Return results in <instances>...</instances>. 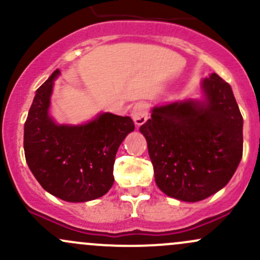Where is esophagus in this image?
<instances>
[{"instance_id":"obj_1","label":"esophagus","mask_w":260,"mask_h":260,"mask_svg":"<svg viewBox=\"0 0 260 260\" xmlns=\"http://www.w3.org/2000/svg\"><path fill=\"white\" fill-rule=\"evenodd\" d=\"M132 118L137 125H142L148 119V107L143 102H138L132 108Z\"/></svg>"}]
</instances>
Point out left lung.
Listing matches in <instances>:
<instances>
[{"label":"left lung","instance_id":"obj_1","mask_svg":"<svg viewBox=\"0 0 260 260\" xmlns=\"http://www.w3.org/2000/svg\"><path fill=\"white\" fill-rule=\"evenodd\" d=\"M202 90L204 101L154 107L139 128L158 187L186 202L226 186L243 154V117L230 84L213 73L204 79Z\"/></svg>","mask_w":260,"mask_h":260}]
</instances>
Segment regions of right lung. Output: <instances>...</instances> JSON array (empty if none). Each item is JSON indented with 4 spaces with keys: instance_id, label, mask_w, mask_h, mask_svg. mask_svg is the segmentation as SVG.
Here are the masks:
<instances>
[{
    "instance_id": "right-lung-1",
    "label": "right lung",
    "mask_w": 260,
    "mask_h": 260,
    "mask_svg": "<svg viewBox=\"0 0 260 260\" xmlns=\"http://www.w3.org/2000/svg\"><path fill=\"white\" fill-rule=\"evenodd\" d=\"M55 70L37 90L24 123V155L44 190L68 202L104 196L113 185L116 153L135 131L131 117L101 113L81 125L56 124L48 113Z\"/></svg>"
}]
</instances>
